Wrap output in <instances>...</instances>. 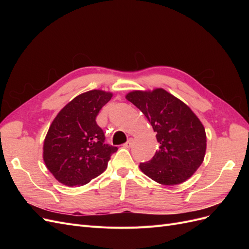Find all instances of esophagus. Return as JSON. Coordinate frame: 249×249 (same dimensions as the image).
I'll list each match as a JSON object with an SVG mask.
<instances>
[{
    "mask_svg": "<svg viewBox=\"0 0 249 249\" xmlns=\"http://www.w3.org/2000/svg\"><path fill=\"white\" fill-rule=\"evenodd\" d=\"M133 145V140L132 139H130L129 141H127V142H125L124 143V147H126V148H129V147H131Z\"/></svg>",
    "mask_w": 249,
    "mask_h": 249,
    "instance_id": "esophagus-1",
    "label": "esophagus"
}]
</instances>
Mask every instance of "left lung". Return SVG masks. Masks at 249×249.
Wrapping results in <instances>:
<instances>
[{"label":"left lung","mask_w":249,"mask_h":249,"mask_svg":"<svg viewBox=\"0 0 249 249\" xmlns=\"http://www.w3.org/2000/svg\"><path fill=\"white\" fill-rule=\"evenodd\" d=\"M125 99L144 114L160 144L152 160L140 163L141 171L166 186L190 178L203 162L207 149V135L199 118L163 88L134 90Z\"/></svg>","instance_id":"8db88e82"}]
</instances>
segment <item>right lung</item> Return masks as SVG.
I'll return each mask as SVG.
<instances>
[{"instance_id":"obj_1","label":"right lung","mask_w":249,"mask_h":249,"mask_svg":"<svg viewBox=\"0 0 249 249\" xmlns=\"http://www.w3.org/2000/svg\"><path fill=\"white\" fill-rule=\"evenodd\" d=\"M112 95L96 89L82 93L53 120L43 142V161L58 182L83 186L106 170L117 147L105 144L95 118Z\"/></svg>"}]
</instances>
